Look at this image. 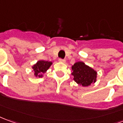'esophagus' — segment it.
Segmentation results:
<instances>
[{
	"mask_svg": "<svg viewBox=\"0 0 123 123\" xmlns=\"http://www.w3.org/2000/svg\"><path fill=\"white\" fill-rule=\"evenodd\" d=\"M59 62H65V61H66L64 59H59Z\"/></svg>",
	"mask_w": 123,
	"mask_h": 123,
	"instance_id": "esophagus-1",
	"label": "esophagus"
}]
</instances>
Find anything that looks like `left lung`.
<instances>
[{
	"mask_svg": "<svg viewBox=\"0 0 123 123\" xmlns=\"http://www.w3.org/2000/svg\"><path fill=\"white\" fill-rule=\"evenodd\" d=\"M72 73L73 80L82 86H88L97 81V72L92 68L85 64V62L79 61L72 66Z\"/></svg>",
	"mask_w": 123,
	"mask_h": 123,
	"instance_id": "1",
	"label": "left lung"
}]
</instances>
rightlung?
Instances as JSON below:
<instances>
[{
	"label": "right lung",
	"instance_id": "right-lung-1",
	"mask_svg": "<svg viewBox=\"0 0 123 123\" xmlns=\"http://www.w3.org/2000/svg\"><path fill=\"white\" fill-rule=\"evenodd\" d=\"M53 62L50 61H46L43 60L38 61L37 62L32 66V70L34 71V75L36 77H43V74L50 67Z\"/></svg>",
	"mask_w": 123,
	"mask_h": 123
}]
</instances>
